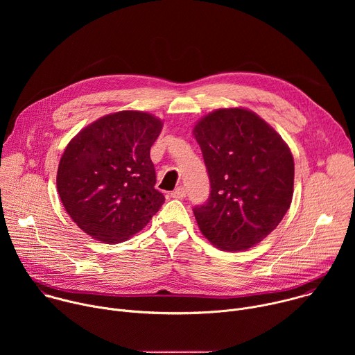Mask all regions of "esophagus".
<instances>
[{
  "mask_svg": "<svg viewBox=\"0 0 355 355\" xmlns=\"http://www.w3.org/2000/svg\"><path fill=\"white\" fill-rule=\"evenodd\" d=\"M185 195H187V191L184 187H178L177 189H174L171 192V198H175V199H182V198H185Z\"/></svg>",
  "mask_w": 355,
  "mask_h": 355,
  "instance_id": "obj_1",
  "label": "esophagus"
}]
</instances>
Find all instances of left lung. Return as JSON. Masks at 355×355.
Instances as JSON below:
<instances>
[{
    "instance_id": "obj_1",
    "label": "left lung",
    "mask_w": 355,
    "mask_h": 355,
    "mask_svg": "<svg viewBox=\"0 0 355 355\" xmlns=\"http://www.w3.org/2000/svg\"><path fill=\"white\" fill-rule=\"evenodd\" d=\"M193 136L211 181L208 202L193 208L199 230L226 251L259 244L291 207L295 166L288 144L245 108L208 114Z\"/></svg>"
}]
</instances>
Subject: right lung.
Listing matches in <instances>:
<instances>
[{"instance_id":"right-lung-1","label":"right lung","mask_w":355,"mask_h":355,"mask_svg":"<svg viewBox=\"0 0 355 355\" xmlns=\"http://www.w3.org/2000/svg\"><path fill=\"white\" fill-rule=\"evenodd\" d=\"M163 121L141 111L96 119L67 144L58 192L73 222L92 239L121 243L140 232L164 204L150 159Z\"/></svg>"}]
</instances>
